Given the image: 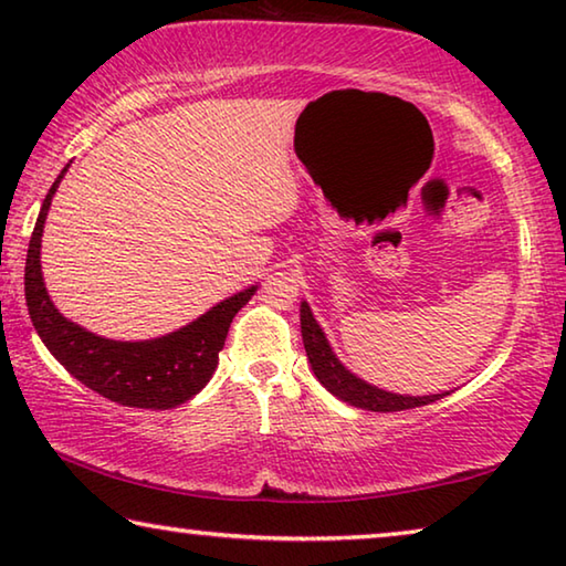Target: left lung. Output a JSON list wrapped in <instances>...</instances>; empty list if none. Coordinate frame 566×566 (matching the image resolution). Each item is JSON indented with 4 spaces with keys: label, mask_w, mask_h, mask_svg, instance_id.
<instances>
[{
    "label": "left lung",
    "mask_w": 566,
    "mask_h": 566,
    "mask_svg": "<svg viewBox=\"0 0 566 566\" xmlns=\"http://www.w3.org/2000/svg\"><path fill=\"white\" fill-rule=\"evenodd\" d=\"M300 319H302L304 349H306V357H310L314 375H317V379L332 391L334 397H339L342 401H349L352 407L369 409V411H401V409L424 407L429 401H437L449 395V391H444V395H429V397H401V395H391V391L367 385V381L354 377L349 369H344L342 361L334 357L329 342L319 329L317 319L312 317V310L306 302H302Z\"/></svg>",
    "instance_id": "left-lung-1"
}]
</instances>
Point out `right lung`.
<instances>
[{
	"instance_id": "add662e5",
	"label": "right lung",
	"mask_w": 566,
	"mask_h": 566,
	"mask_svg": "<svg viewBox=\"0 0 566 566\" xmlns=\"http://www.w3.org/2000/svg\"><path fill=\"white\" fill-rule=\"evenodd\" d=\"M64 171L66 167L54 179L52 189L46 191L30 239V252H27L24 296L34 329L42 337L44 347L54 354V359L97 395L117 401L122 407H177L195 397L212 379L229 324H232L234 314L252 300L256 286H249V290L219 302L179 332L149 342L104 339L82 329L80 324L64 319L44 290L40 264L46 209L52 205Z\"/></svg>"
}]
</instances>
